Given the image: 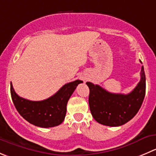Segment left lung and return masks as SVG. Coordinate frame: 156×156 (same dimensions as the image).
<instances>
[{"label": "left lung", "instance_id": "8db88e82", "mask_svg": "<svg viewBox=\"0 0 156 156\" xmlns=\"http://www.w3.org/2000/svg\"><path fill=\"white\" fill-rule=\"evenodd\" d=\"M87 85L90 89V112L94 119L102 125L119 126L131 120L140 109L146 95V75L142 66L140 81L126 95L109 93L90 82H87Z\"/></svg>", "mask_w": 156, "mask_h": 156}]
</instances>
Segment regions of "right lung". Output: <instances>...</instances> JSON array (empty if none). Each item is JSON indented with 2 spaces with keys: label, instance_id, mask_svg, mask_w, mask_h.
I'll use <instances>...</instances> for the list:
<instances>
[{
  "label": "right lung",
  "instance_id": "1",
  "mask_svg": "<svg viewBox=\"0 0 156 156\" xmlns=\"http://www.w3.org/2000/svg\"><path fill=\"white\" fill-rule=\"evenodd\" d=\"M77 80L65 84L53 96L42 101H31L20 97L10 83V93L14 106L22 117L30 123L41 128L59 126L66 113V105L77 85Z\"/></svg>",
  "mask_w": 156,
  "mask_h": 156
}]
</instances>
